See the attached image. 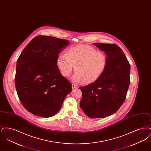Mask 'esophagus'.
Wrapping results in <instances>:
<instances>
[{
  "mask_svg": "<svg viewBox=\"0 0 151 151\" xmlns=\"http://www.w3.org/2000/svg\"><path fill=\"white\" fill-rule=\"evenodd\" d=\"M77 86H76V85H75V84H72V89H74V88H76Z\"/></svg>",
  "mask_w": 151,
  "mask_h": 151,
  "instance_id": "34e87169",
  "label": "esophagus"
}]
</instances>
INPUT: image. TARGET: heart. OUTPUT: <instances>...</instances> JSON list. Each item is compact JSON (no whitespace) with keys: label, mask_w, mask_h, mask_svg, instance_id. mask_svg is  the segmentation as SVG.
I'll list each match as a JSON object with an SVG mask.
<instances>
[{"label":"heart","mask_w":151,"mask_h":151,"mask_svg":"<svg viewBox=\"0 0 151 151\" xmlns=\"http://www.w3.org/2000/svg\"><path fill=\"white\" fill-rule=\"evenodd\" d=\"M65 55L60 54L57 59V65L61 75L68 78L73 67L76 72L72 77L75 82L83 81L91 84L99 79L108 65L106 54L91 46L79 45L65 51Z\"/></svg>","instance_id":"heart-1"}]
</instances>
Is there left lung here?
<instances>
[{"instance_id":"1","label":"left lung","mask_w":151,"mask_h":151,"mask_svg":"<svg viewBox=\"0 0 151 151\" xmlns=\"http://www.w3.org/2000/svg\"><path fill=\"white\" fill-rule=\"evenodd\" d=\"M108 57V65L100 78L87 86L80 87V106L92 118L112 115L126 99L130 83V65L122 49L115 44L94 43Z\"/></svg>"}]
</instances>
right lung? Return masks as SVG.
<instances>
[{
    "label": "right lung",
    "instance_id": "right-lung-1",
    "mask_svg": "<svg viewBox=\"0 0 151 151\" xmlns=\"http://www.w3.org/2000/svg\"><path fill=\"white\" fill-rule=\"evenodd\" d=\"M68 44L66 40L37 36L18 58L16 89L22 105L32 114L44 118L55 115L71 92V84L57 65L59 54Z\"/></svg>",
    "mask_w": 151,
    "mask_h": 151
}]
</instances>
